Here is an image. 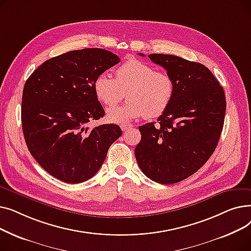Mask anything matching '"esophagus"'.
<instances>
[{"instance_id": "1", "label": "esophagus", "mask_w": 251, "mask_h": 251, "mask_svg": "<svg viewBox=\"0 0 251 251\" xmlns=\"http://www.w3.org/2000/svg\"><path fill=\"white\" fill-rule=\"evenodd\" d=\"M131 128H132V125H129V124H122L121 125V129L123 131H127V130H129Z\"/></svg>"}]
</instances>
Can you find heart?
Returning <instances> with one entry per match:
<instances>
[{"label": "heart", "mask_w": 251, "mask_h": 251, "mask_svg": "<svg viewBox=\"0 0 251 251\" xmlns=\"http://www.w3.org/2000/svg\"><path fill=\"white\" fill-rule=\"evenodd\" d=\"M94 90L107 107H114L126 94L128 101L107 113L110 122L124 124L142 116L153 119L163 115L174 99L175 83L167 72L155 71L152 66L131 59L116 69L115 78L108 73L98 75Z\"/></svg>", "instance_id": "obj_1"}]
</instances>
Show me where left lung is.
Wrapping results in <instances>:
<instances>
[{"label": "left lung", "mask_w": 251, "mask_h": 251, "mask_svg": "<svg viewBox=\"0 0 251 251\" xmlns=\"http://www.w3.org/2000/svg\"><path fill=\"white\" fill-rule=\"evenodd\" d=\"M149 58L173 78L175 95L157 123L139 126L135 157L148 178L174 184L193 175L213 154L224 126L226 98L204 65L173 55Z\"/></svg>", "instance_id": "obj_1"}]
</instances>
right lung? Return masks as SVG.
Listing matches in <instances>:
<instances>
[{
  "instance_id": "right-lung-1",
  "label": "right lung",
  "mask_w": 251,
  "mask_h": 251,
  "mask_svg": "<svg viewBox=\"0 0 251 251\" xmlns=\"http://www.w3.org/2000/svg\"><path fill=\"white\" fill-rule=\"evenodd\" d=\"M120 62L112 51L83 49L47 60L25 82L21 122L28 151L49 174L66 183L94 177L111 144L122 134L116 124L89 129L103 117L94 81Z\"/></svg>"
}]
</instances>
